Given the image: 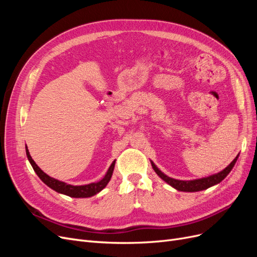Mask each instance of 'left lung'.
Segmentation results:
<instances>
[{"label": "left lung", "instance_id": "obj_1", "mask_svg": "<svg viewBox=\"0 0 257 257\" xmlns=\"http://www.w3.org/2000/svg\"><path fill=\"white\" fill-rule=\"evenodd\" d=\"M236 161H237V158L230 163L229 166H227L223 170V172H221L219 174L210 176L207 178H203V179H198V180H191V181L176 180V179L169 178L165 174H163L161 170L157 166H155L153 162H151V165L154 169V172L158 174V176L161 179H163L165 182H167L169 185H172L174 189H176L178 191H182V192H198V191L206 190V189L210 188V186H213L217 183H220L223 179L226 178V176L230 173V170L236 164Z\"/></svg>", "mask_w": 257, "mask_h": 257}]
</instances>
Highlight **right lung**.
I'll return each instance as SVG.
<instances>
[{
  "instance_id": "1",
  "label": "right lung",
  "mask_w": 257,
  "mask_h": 257,
  "mask_svg": "<svg viewBox=\"0 0 257 257\" xmlns=\"http://www.w3.org/2000/svg\"><path fill=\"white\" fill-rule=\"evenodd\" d=\"M26 152H27L28 160L30 162V164L32 165L34 172L36 173V175L38 177H40L41 180L46 185H48L50 189L54 190L58 193L64 194V195L75 197V198L91 197V196L95 195V194H97V193L102 191L105 188V186L108 184V182L110 181L112 173H113L114 164H115V161H113L111 163L110 167L108 168L107 173H106L105 177L102 179V180H99L97 182H93V183H90V184H85V185H71V184H66L65 182L56 180V179H53V178L49 177L48 175H46L43 172V170L35 164V162L32 160V158H31V155H30L28 149L26 150Z\"/></svg>"
}]
</instances>
